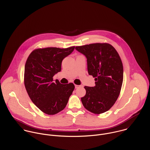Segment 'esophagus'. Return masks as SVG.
<instances>
[{"instance_id": "34e87169", "label": "esophagus", "mask_w": 150, "mask_h": 150, "mask_svg": "<svg viewBox=\"0 0 150 150\" xmlns=\"http://www.w3.org/2000/svg\"><path fill=\"white\" fill-rule=\"evenodd\" d=\"M79 86H78V85H75V88H79Z\"/></svg>"}]
</instances>
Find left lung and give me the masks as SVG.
<instances>
[{
    "label": "left lung",
    "mask_w": 150,
    "mask_h": 150,
    "mask_svg": "<svg viewBox=\"0 0 150 150\" xmlns=\"http://www.w3.org/2000/svg\"><path fill=\"white\" fill-rule=\"evenodd\" d=\"M76 49L86 56L88 73L96 81L95 86H84L82 103L92 113H103L114 105L120 93L124 75L121 58L108 43H93Z\"/></svg>",
    "instance_id": "left-lung-1"
}]
</instances>
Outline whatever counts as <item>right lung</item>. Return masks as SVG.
I'll return each mask as SVG.
<instances>
[{
	"label": "right lung",
	"instance_id": "1",
	"mask_svg": "<svg viewBox=\"0 0 150 150\" xmlns=\"http://www.w3.org/2000/svg\"><path fill=\"white\" fill-rule=\"evenodd\" d=\"M74 48H38L26 60L24 71L26 90L32 102L47 114L54 115L63 110L74 89L71 83L53 82L54 76L61 70L63 59Z\"/></svg>",
	"mask_w": 150,
	"mask_h": 150
}]
</instances>
